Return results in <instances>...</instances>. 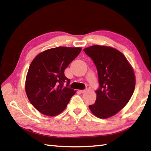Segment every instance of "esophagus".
<instances>
[{
  "instance_id": "34e87169",
  "label": "esophagus",
  "mask_w": 151,
  "mask_h": 151,
  "mask_svg": "<svg viewBox=\"0 0 151 151\" xmlns=\"http://www.w3.org/2000/svg\"><path fill=\"white\" fill-rule=\"evenodd\" d=\"M89 88V86H87V89H83V90H80V91H81V93H84L85 91H86V90H87V89Z\"/></svg>"
}]
</instances>
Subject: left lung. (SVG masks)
I'll return each instance as SVG.
<instances>
[{"mask_svg": "<svg viewBox=\"0 0 151 151\" xmlns=\"http://www.w3.org/2000/svg\"><path fill=\"white\" fill-rule=\"evenodd\" d=\"M97 67L99 86L95 104L89 108L96 116H113L129 102L135 89L132 67L119 51L110 47L93 45L84 49Z\"/></svg>", "mask_w": 151, "mask_h": 151, "instance_id": "left-lung-1", "label": "left lung"}]
</instances>
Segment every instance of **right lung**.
Here are the masks:
<instances>
[{"instance_id":"obj_1","label":"right lung","mask_w":151,"mask_h":151,"mask_svg":"<svg viewBox=\"0 0 151 151\" xmlns=\"http://www.w3.org/2000/svg\"><path fill=\"white\" fill-rule=\"evenodd\" d=\"M81 49L80 47L53 48L39 54L32 62L25 90L30 103L41 114L49 116L58 115L75 95L76 91L69 88L70 80L64 75V70Z\"/></svg>"}]
</instances>
